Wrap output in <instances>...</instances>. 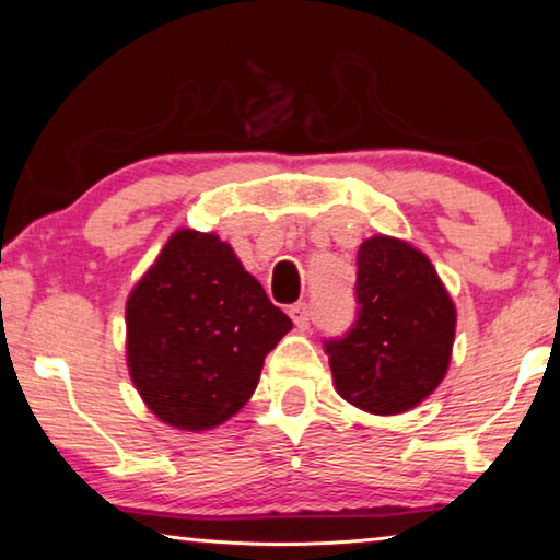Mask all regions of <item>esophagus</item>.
Masks as SVG:
<instances>
[{
    "label": "esophagus",
    "mask_w": 560,
    "mask_h": 560,
    "mask_svg": "<svg viewBox=\"0 0 560 560\" xmlns=\"http://www.w3.org/2000/svg\"><path fill=\"white\" fill-rule=\"evenodd\" d=\"M289 316L293 318V324H296L301 330L308 328V320H311V311H308V303H293L289 308Z\"/></svg>",
    "instance_id": "esophagus-1"
}]
</instances>
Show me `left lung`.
<instances>
[{"mask_svg": "<svg viewBox=\"0 0 560 560\" xmlns=\"http://www.w3.org/2000/svg\"><path fill=\"white\" fill-rule=\"evenodd\" d=\"M355 320L324 340L338 395L373 415L422 402L447 373L454 303L422 252L390 236L360 244Z\"/></svg>", "mask_w": 560, "mask_h": 560, "instance_id": "8db88e82", "label": "left lung"}]
</instances>
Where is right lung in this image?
<instances>
[{
    "instance_id": "obj_1",
    "label": "right lung",
    "mask_w": 560,
    "mask_h": 560,
    "mask_svg": "<svg viewBox=\"0 0 560 560\" xmlns=\"http://www.w3.org/2000/svg\"><path fill=\"white\" fill-rule=\"evenodd\" d=\"M128 368L160 420L200 432L249 400L291 318L214 234L165 244L126 308Z\"/></svg>"
}]
</instances>
